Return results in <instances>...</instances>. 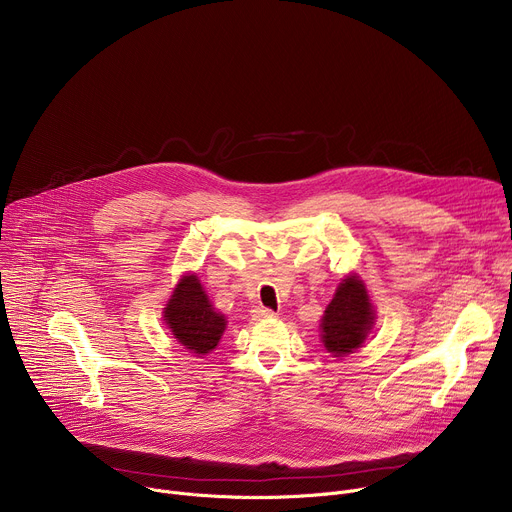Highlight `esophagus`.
Returning a JSON list of instances; mask_svg holds the SVG:
<instances>
[{
	"label": "esophagus",
	"instance_id": "1",
	"mask_svg": "<svg viewBox=\"0 0 512 512\" xmlns=\"http://www.w3.org/2000/svg\"><path fill=\"white\" fill-rule=\"evenodd\" d=\"M253 318L255 320H271V318H275V312L269 308H257V310H253Z\"/></svg>",
	"mask_w": 512,
	"mask_h": 512
}]
</instances>
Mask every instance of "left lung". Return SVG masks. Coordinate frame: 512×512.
<instances>
[{
  "mask_svg": "<svg viewBox=\"0 0 512 512\" xmlns=\"http://www.w3.org/2000/svg\"><path fill=\"white\" fill-rule=\"evenodd\" d=\"M375 324V308L358 275H348L336 287V294L322 316V342L334 356L354 352L367 340Z\"/></svg>",
  "mask_w": 512,
  "mask_h": 512,
  "instance_id": "left-lung-1",
  "label": "left lung"
}]
</instances>
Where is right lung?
Here are the masks:
<instances>
[{
	"instance_id": "1",
	"label": "right lung",
	"mask_w": 512,
	"mask_h": 512,
	"mask_svg": "<svg viewBox=\"0 0 512 512\" xmlns=\"http://www.w3.org/2000/svg\"><path fill=\"white\" fill-rule=\"evenodd\" d=\"M164 320L174 338L194 354H208L221 340L227 318L208 302L198 275L186 273L164 308Z\"/></svg>"
}]
</instances>
